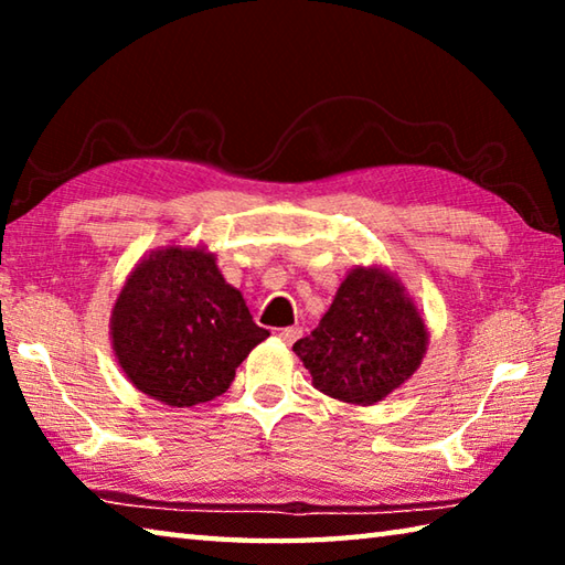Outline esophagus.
I'll return each instance as SVG.
<instances>
[{
	"instance_id": "obj_1",
	"label": "esophagus",
	"mask_w": 565,
	"mask_h": 565,
	"mask_svg": "<svg viewBox=\"0 0 565 565\" xmlns=\"http://www.w3.org/2000/svg\"><path fill=\"white\" fill-rule=\"evenodd\" d=\"M299 337H301V329L299 327H284V329H279V339L284 343H294Z\"/></svg>"
}]
</instances>
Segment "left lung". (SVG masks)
Here are the masks:
<instances>
[{"instance_id": "left-lung-1", "label": "left lung", "mask_w": 565, "mask_h": 565, "mask_svg": "<svg viewBox=\"0 0 565 565\" xmlns=\"http://www.w3.org/2000/svg\"><path fill=\"white\" fill-rule=\"evenodd\" d=\"M428 329L406 286L386 266H356L309 337L294 343L321 394L371 406L416 374Z\"/></svg>"}]
</instances>
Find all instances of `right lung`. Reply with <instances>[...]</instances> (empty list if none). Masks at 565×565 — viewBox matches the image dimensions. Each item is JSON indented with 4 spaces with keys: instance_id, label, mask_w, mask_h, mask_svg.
Segmentation results:
<instances>
[{
    "instance_id": "1",
    "label": "right lung",
    "mask_w": 565,
    "mask_h": 565,
    "mask_svg": "<svg viewBox=\"0 0 565 565\" xmlns=\"http://www.w3.org/2000/svg\"><path fill=\"white\" fill-rule=\"evenodd\" d=\"M111 349L134 388L171 408L206 404L232 386L238 363L269 331L204 244L141 256L114 301Z\"/></svg>"
}]
</instances>
